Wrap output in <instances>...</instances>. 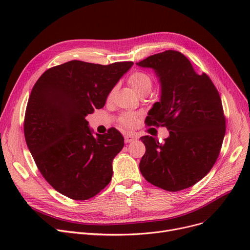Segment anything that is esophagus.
I'll use <instances>...</instances> for the list:
<instances>
[{"label":"esophagus","mask_w":250,"mask_h":250,"mask_svg":"<svg viewBox=\"0 0 250 250\" xmlns=\"http://www.w3.org/2000/svg\"><path fill=\"white\" fill-rule=\"evenodd\" d=\"M136 140V137L132 134H126L125 135V143H130V142H134Z\"/></svg>","instance_id":"obj_1"}]
</instances>
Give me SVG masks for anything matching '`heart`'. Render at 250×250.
I'll return each instance as SVG.
<instances>
[{"mask_svg":"<svg viewBox=\"0 0 250 250\" xmlns=\"http://www.w3.org/2000/svg\"><path fill=\"white\" fill-rule=\"evenodd\" d=\"M127 83L140 96L147 95L151 91V88L153 86L152 78L147 73L142 72V71H135L134 73L130 74L127 78ZM113 93H114V90L112 89L107 95V100H111ZM138 120H139V114L127 111L121 114L120 118H118V122L125 127L132 128L136 126V125L138 124Z\"/></svg>","mask_w":250,"mask_h":250,"instance_id":"heart-1","label":"heart"}]
</instances>
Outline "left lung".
Masks as SVG:
<instances>
[{
	"mask_svg": "<svg viewBox=\"0 0 250 250\" xmlns=\"http://www.w3.org/2000/svg\"><path fill=\"white\" fill-rule=\"evenodd\" d=\"M137 64L152 68L161 83V99L149 111L147 125L169 130L163 144L149 136L141 138L146 146L141 173L167 191L190 188L212 169L224 140L226 120L219 92L179 51L165 50Z\"/></svg>",
	"mask_w": 250,
	"mask_h": 250,
	"instance_id": "left-lung-1",
	"label": "left lung"
}]
</instances>
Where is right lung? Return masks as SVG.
<instances>
[{"label": "right lung", "instance_id": "1", "mask_svg": "<svg viewBox=\"0 0 250 250\" xmlns=\"http://www.w3.org/2000/svg\"><path fill=\"white\" fill-rule=\"evenodd\" d=\"M134 64L70 61L46 70L34 84L24 118V136L44 179L76 201L93 198L112 177V160L124 147L114 127L92 135L86 116Z\"/></svg>", "mask_w": 250, "mask_h": 250}]
</instances>
